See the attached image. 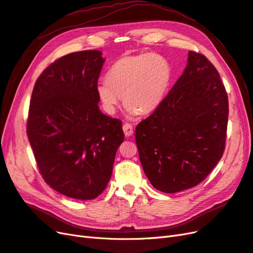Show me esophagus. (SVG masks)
<instances>
[{
  "label": "esophagus",
  "mask_w": 253,
  "mask_h": 253,
  "mask_svg": "<svg viewBox=\"0 0 253 253\" xmlns=\"http://www.w3.org/2000/svg\"><path fill=\"white\" fill-rule=\"evenodd\" d=\"M123 130H124L126 136H130L133 133V127L131 124H129V123H125V124L123 125Z\"/></svg>",
  "instance_id": "obj_1"
}]
</instances>
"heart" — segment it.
Masks as SVG:
<instances>
[{
	"label": "heart",
	"mask_w": 253,
	"mask_h": 253,
	"mask_svg": "<svg viewBox=\"0 0 253 253\" xmlns=\"http://www.w3.org/2000/svg\"><path fill=\"white\" fill-rule=\"evenodd\" d=\"M172 81V68L164 57L142 53L120 58L99 83L96 93L108 113L123 102L129 114H148L161 105Z\"/></svg>",
	"instance_id": "obj_1"
}]
</instances>
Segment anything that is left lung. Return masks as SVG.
I'll list each match as a JSON object with an SVG mask.
<instances>
[{
  "label": "left lung",
  "instance_id": "8db88e82",
  "mask_svg": "<svg viewBox=\"0 0 253 253\" xmlns=\"http://www.w3.org/2000/svg\"><path fill=\"white\" fill-rule=\"evenodd\" d=\"M228 114L217 70L205 55L190 50L183 74L135 127L142 168L155 189L177 193L206 179L225 150Z\"/></svg>",
  "mask_w": 253,
  "mask_h": 253
}]
</instances>
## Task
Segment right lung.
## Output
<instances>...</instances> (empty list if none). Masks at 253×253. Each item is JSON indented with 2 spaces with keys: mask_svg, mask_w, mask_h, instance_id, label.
<instances>
[{
  "mask_svg": "<svg viewBox=\"0 0 253 253\" xmlns=\"http://www.w3.org/2000/svg\"><path fill=\"white\" fill-rule=\"evenodd\" d=\"M99 50L60 57L36 81L26 132L40 174L64 196L90 200L103 193L124 141L122 121L100 112Z\"/></svg>",
  "mask_w": 253,
  "mask_h": 253,
  "instance_id": "add662e5",
  "label": "right lung"
}]
</instances>
